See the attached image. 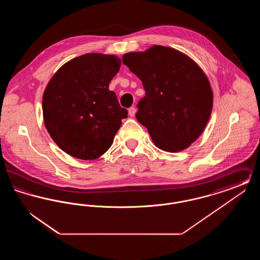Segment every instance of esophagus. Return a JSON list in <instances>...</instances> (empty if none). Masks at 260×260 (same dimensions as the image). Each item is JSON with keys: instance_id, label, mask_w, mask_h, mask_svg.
I'll list each match as a JSON object with an SVG mask.
<instances>
[{"instance_id": "34e87169", "label": "esophagus", "mask_w": 260, "mask_h": 260, "mask_svg": "<svg viewBox=\"0 0 260 260\" xmlns=\"http://www.w3.org/2000/svg\"><path fill=\"white\" fill-rule=\"evenodd\" d=\"M136 109L135 107H131L129 109H128V115L131 116V117H135V115H136Z\"/></svg>"}]
</instances>
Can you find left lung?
<instances>
[{
    "label": "left lung",
    "mask_w": 260,
    "mask_h": 260,
    "mask_svg": "<svg viewBox=\"0 0 260 260\" xmlns=\"http://www.w3.org/2000/svg\"><path fill=\"white\" fill-rule=\"evenodd\" d=\"M123 62L145 89L136 119L147 127L154 144L172 153L189 147L204 132L213 104L202 68L185 53L157 45L125 53Z\"/></svg>",
    "instance_id": "obj_1"
}]
</instances>
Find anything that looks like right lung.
Listing matches in <instances>:
<instances>
[{"mask_svg": "<svg viewBox=\"0 0 260 260\" xmlns=\"http://www.w3.org/2000/svg\"><path fill=\"white\" fill-rule=\"evenodd\" d=\"M120 66L116 55L86 53L63 64L47 85L44 123L68 155L95 160L111 147L122 119L127 117L115 92L109 90Z\"/></svg>", "mask_w": 260, "mask_h": 260, "instance_id": "1", "label": "right lung"}]
</instances>
